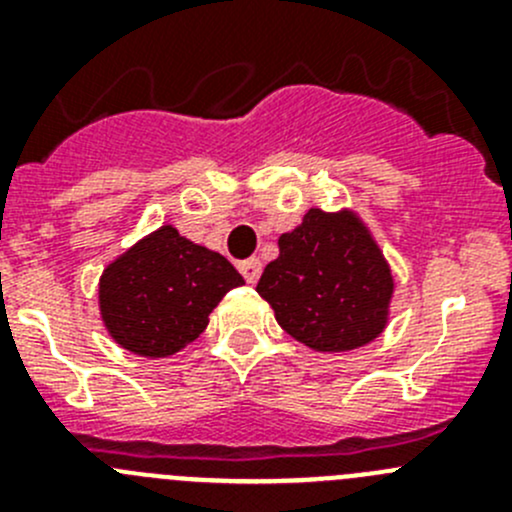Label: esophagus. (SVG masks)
Returning a JSON list of instances; mask_svg holds the SVG:
<instances>
[{
	"label": "esophagus",
	"instance_id": "esophagus-1",
	"mask_svg": "<svg viewBox=\"0 0 512 512\" xmlns=\"http://www.w3.org/2000/svg\"><path fill=\"white\" fill-rule=\"evenodd\" d=\"M240 272H242V277H245V280L250 282V285H255V282L260 280V275H262V262L257 260V257H250V260H242L240 262Z\"/></svg>",
	"mask_w": 512,
	"mask_h": 512
}]
</instances>
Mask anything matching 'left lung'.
Segmentation results:
<instances>
[{"label":"left lung","mask_w":512,"mask_h":512,"mask_svg":"<svg viewBox=\"0 0 512 512\" xmlns=\"http://www.w3.org/2000/svg\"><path fill=\"white\" fill-rule=\"evenodd\" d=\"M277 245L257 292L287 334L317 352H349L384 332L394 277L354 213L312 208Z\"/></svg>","instance_id":"left-lung-1"}]
</instances>
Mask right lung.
<instances>
[{
  "label": "right lung",
  "mask_w": 512,
  "mask_h": 512,
  "mask_svg": "<svg viewBox=\"0 0 512 512\" xmlns=\"http://www.w3.org/2000/svg\"><path fill=\"white\" fill-rule=\"evenodd\" d=\"M240 285L242 275L220 252L163 225L103 270L98 304L123 349L170 356L203 334L210 312Z\"/></svg>",
  "instance_id": "obj_1"
}]
</instances>
